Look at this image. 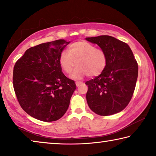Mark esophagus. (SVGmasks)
Wrapping results in <instances>:
<instances>
[{
  "label": "esophagus",
  "instance_id": "esophagus-1",
  "mask_svg": "<svg viewBox=\"0 0 156 156\" xmlns=\"http://www.w3.org/2000/svg\"><path fill=\"white\" fill-rule=\"evenodd\" d=\"M82 83H82V82H80V81H76V87H78V86H80Z\"/></svg>",
  "mask_w": 156,
  "mask_h": 156
}]
</instances>
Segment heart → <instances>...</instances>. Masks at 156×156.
<instances>
[{
  "instance_id": "heart-1",
  "label": "heart",
  "mask_w": 156,
  "mask_h": 156,
  "mask_svg": "<svg viewBox=\"0 0 156 156\" xmlns=\"http://www.w3.org/2000/svg\"><path fill=\"white\" fill-rule=\"evenodd\" d=\"M60 65L67 73H72L76 65L72 78L81 79L88 75L90 77L101 74L106 68L107 56L105 50L87 41H79L69 47L68 52L63 51L60 56Z\"/></svg>"
}]
</instances>
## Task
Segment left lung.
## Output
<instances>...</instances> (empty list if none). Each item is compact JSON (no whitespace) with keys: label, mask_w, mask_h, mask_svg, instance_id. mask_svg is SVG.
Here are the masks:
<instances>
[{"label":"left lung","mask_w":156,"mask_h":156,"mask_svg":"<svg viewBox=\"0 0 156 156\" xmlns=\"http://www.w3.org/2000/svg\"><path fill=\"white\" fill-rule=\"evenodd\" d=\"M105 50L107 64L98 76L87 81L86 98L91 111L110 115L122 111L133 96L138 66L127 44L110 36L86 38Z\"/></svg>","instance_id":"obj_1"}]
</instances>
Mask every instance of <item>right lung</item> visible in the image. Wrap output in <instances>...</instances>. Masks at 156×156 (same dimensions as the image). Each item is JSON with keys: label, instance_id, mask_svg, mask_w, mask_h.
I'll return each instance as SVG.
<instances>
[{"label": "right lung", "instance_id": "right-lung-1", "mask_svg": "<svg viewBox=\"0 0 156 156\" xmlns=\"http://www.w3.org/2000/svg\"><path fill=\"white\" fill-rule=\"evenodd\" d=\"M69 43L60 39L31 47L14 65L13 86L17 100L36 119L56 121L68 109L76 87L62 72L59 59Z\"/></svg>", "mask_w": 156, "mask_h": 156}]
</instances>
